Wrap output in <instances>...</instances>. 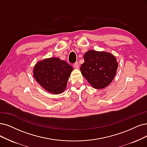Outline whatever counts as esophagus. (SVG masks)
<instances>
[{
    "instance_id": "34e87169",
    "label": "esophagus",
    "mask_w": 147,
    "mask_h": 147,
    "mask_svg": "<svg viewBox=\"0 0 147 147\" xmlns=\"http://www.w3.org/2000/svg\"><path fill=\"white\" fill-rule=\"evenodd\" d=\"M73 67L76 69H79V62H76V63H74V65H73Z\"/></svg>"
}]
</instances>
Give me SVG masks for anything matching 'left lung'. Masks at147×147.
Instances as JSON below:
<instances>
[{"mask_svg":"<svg viewBox=\"0 0 147 147\" xmlns=\"http://www.w3.org/2000/svg\"><path fill=\"white\" fill-rule=\"evenodd\" d=\"M84 57L81 73L94 88H104L112 82L118 66L115 56L106 52L90 50Z\"/></svg>","mask_w":147,"mask_h":147,"instance_id":"obj_1","label":"left lung"}]
</instances>
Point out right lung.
<instances>
[{
	"mask_svg": "<svg viewBox=\"0 0 147 147\" xmlns=\"http://www.w3.org/2000/svg\"><path fill=\"white\" fill-rule=\"evenodd\" d=\"M73 68L64 61L50 58L38 62L33 74L37 82L43 88L53 94L62 93Z\"/></svg>",
	"mask_w": 147,
	"mask_h": 147,
	"instance_id": "add662e5",
	"label": "right lung"
}]
</instances>
